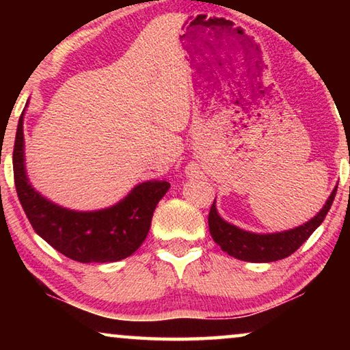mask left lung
<instances>
[{
  "label": "left lung",
  "mask_w": 350,
  "mask_h": 350,
  "mask_svg": "<svg viewBox=\"0 0 350 350\" xmlns=\"http://www.w3.org/2000/svg\"><path fill=\"white\" fill-rule=\"evenodd\" d=\"M336 188L329 194L323 208L315 215L308 223L301 226L290 229V231L272 232V234H256L248 232L243 229L234 226V224L224 221L217 212L215 200L210 207L208 213V228L213 241L221 247L223 252L231 255L237 260L250 262H271L277 260H284L295 253L303 243L308 241L310 234L317 229L327 217L329 207H332Z\"/></svg>",
  "instance_id": "left-lung-1"
}]
</instances>
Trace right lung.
I'll return each instance as SVG.
<instances>
[{"instance_id": "1", "label": "right lung", "mask_w": 350, "mask_h": 350, "mask_svg": "<svg viewBox=\"0 0 350 350\" xmlns=\"http://www.w3.org/2000/svg\"><path fill=\"white\" fill-rule=\"evenodd\" d=\"M23 113L18 119L12 165L18 200L38 236L79 262H113L131 256L145 241L154 208L170 185L145 181L113 207L95 212L64 208L35 191L23 159Z\"/></svg>"}]
</instances>
